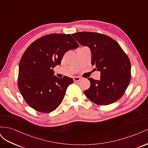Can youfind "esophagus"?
<instances>
[{
    "mask_svg": "<svg viewBox=\"0 0 148 148\" xmlns=\"http://www.w3.org/2000/svg\"><path fill=\"white\" fill-rule=\"evenodd\" d=\"M81 79H82V78H80L79 77H74V78H73L74 82H79V80H81Z\"/></svg>",
    "mask_w": 148,
    "mask_h": 148,
    "instance_id": "34e87169",
    "label": "esophagus"
}]
</instances>
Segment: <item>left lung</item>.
I'll list each match as a JSON object with an SVG mask.
<instances>
[{"instance_id": "1", "label": "left lung", "mask_w": 148, "mask_h": 148, "mask_svg": "<svg viewBox=\"0 0 148 148\" xmlns=\"http://www.w3.org/2000/svg\"><path fill=\"white\" fill-rule=\"evenodd\" d=\"M78 43L88 47L92 64L101 72L99 79L89 78L90 87L84 95L98 105H108L120 99L131 78V64L128 57L114 39L93 32L71 34Z\"/></svg>"}]
</instances>
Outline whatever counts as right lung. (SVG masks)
I'll return each instance as SVG.
<instances>
[{"label": "right lung", "instance_id": "right-lung-1", "mask_svg": "<svg viewBox=\"0 0 148 148\" xmlns=\"http://www.w3.org/2000/svg\"><path fill=\"white\" fill-rule=\"evenodd\" d=\"M78 44L70 34H51L36 40L22 56L18 86L26 103L40 112L56 110L64 99L71 78L54 76L53 69L61 64L65 53Z\"/></svg>", "mask_w": 148, "mask_h": 148}]
</instances>
